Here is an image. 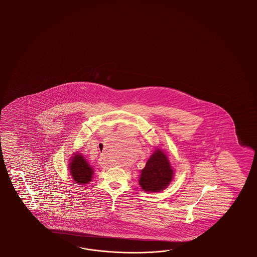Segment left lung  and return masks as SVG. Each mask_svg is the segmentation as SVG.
I'll use <instances>...</instances> for the list:
<instances>
[{
	"instance_id": "8db88e82",
	"label": "left lung",
	"mask_w": 257,
	"mask_h": 257,
	"mask_svg": "<svg viewBox=\"0 0 257 257\" xmlns=\"http://www.w3.org/2000/svg\"><path fill=\"white\" fill-rule=\"evenodd\" d=\"M174 172L168 155L156 147L145 168L140 171V186L145 192H160L169 187Z\"/></svg>"
}]
</instances>
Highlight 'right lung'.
Here are the masks:
<instances>
[{
	"instance_id": "1",
	"label": "right lung",
	"mask_w": 257,
	"mask_h": 257,
	"mask_svg": "<svg viewBox=\"0 0 257 257\" xmlns=\"http://www.w3.org/2000/svg\"><path fill=\"white\" fill-rule=\"evenodd\" d=\"M68 168L70 170V174L71 178L74 180L78 185L84 186L85 184H88L93 177L94 169L90 164L87 162L85 156L79 152H75L72 154L69 159Z\"/></svg>"
}]
</instances>
